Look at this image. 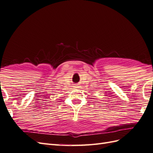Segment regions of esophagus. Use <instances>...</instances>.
Listing matches in <instances>:
<instances>
[{"label":"esophagus","instance_id":"34e87169","mask_svg":"<svg viewBox=\"0 0 153 153\" xmlns=\"http://www.w3.org/2000/svg\"><path fill=\"white\" fill-rule=\"evenodd\" d=\"M74 88H78V87H79V86H78L77 84H76L74 86Z\"/></svg>","mask_w":153,"mask_h":153}]
</instances>
